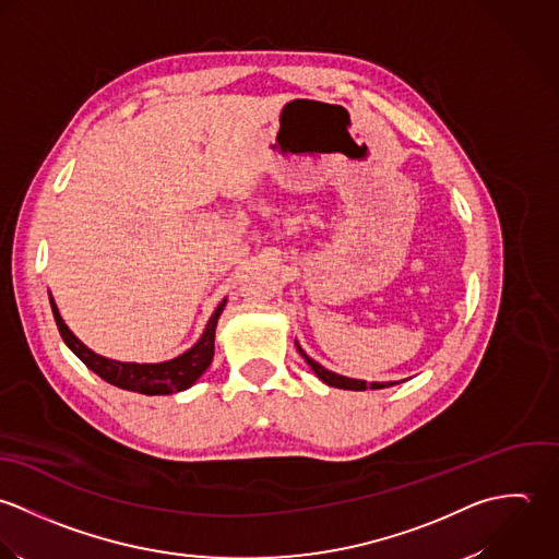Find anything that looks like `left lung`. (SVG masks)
<instances>
[{
    "instance_id": "obj_1",
    "label": "left lung",
    "mask_w": 559,
    "mask_h": 559,
    "mask_svg": "<svg viewBox=\"0 0 559 559\" xmlns=\"http://www.w3.org/2000/svg\"><path fill=\"white\" fill-rule=\"evenodd\" d=\"M300 356L309 362V367L318 373V378L322 382H326L329 386H336V389H347V391H367V389H386V386H393V384H400V382H365V380H354V378H345V376H338L333 373L329 369H324L320 362H316L311 356H307V352L296 343Z\"/></svg>"
}]
</instances>
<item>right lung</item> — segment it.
Segmentation results:
<instances>
[{
	"mask_svg": "<svg viewBox=\"0 0 559 559\" xmlns=\"http://www.w3.org/2000/svg\"><path fill=\"white\" fill-rule=\"evenodd\" d=\"M49 302H51L53 320L58 324L62 341L71 347V352L91 371H95L102 380L110 382L118 389L133 391V393H144V395H170V393H177V391H186L188 386H192L205 373V369L212 365V358H214L216 324H218V318H221L224 305H226V300L218 305L212 320L207 322L205 333L197 341L194 347H190L181 356H177L173 360H166V362L138 365V362H118V360H110V358H104V356L91 352L62 322L53 298H49Z\"/></svg>",
	"mask_w": 559,
	"mask_h": 559,
	"instance_id": "right-lung-1",
	"label": "right lung"
}]
</instances>
